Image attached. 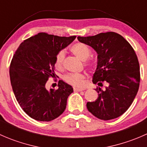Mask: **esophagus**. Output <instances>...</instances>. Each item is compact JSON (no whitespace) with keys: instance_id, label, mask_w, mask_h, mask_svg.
<instances>
[{"instance_id":"obj_1","label":"esophagus","mask_w":147,"mask_h":147,"mask_svg":"<svg viewBox=\"0 0 147 147\" xmlns=\"http://www.w3.org/2000/svg\"><path fill=\"white\" fill-rule=\"evenodd\" d=\"M73 90H74V91H76V92H80V91H83V90H84V89L77 88V87H74Z\"/></svg>"}]
</instances>
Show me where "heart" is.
<instances>
[{
	"mask_svg": "<svg viewBox=\"0 0 147 147\" xmlns=\"http://www.w3.org/2000/svg\"><path fill=\"white\" fill-rule=\"evenodd\" d=\"M70 50L76 57L82 61H84V66L90 69H92L94 68V65L93 63L87 60L90 57L92 53L90 49L87 45L81 42H78L74 44L70 47ZM65 57V54L63 50H60L56 55L55 58V67L58 70H62L64 67ZM85 73H68L63 78L65 82L78 87H82L85 85Z\"/></svg>",
	"mask_w": 147,
	"mask_h": 147,
	"instance_id": "b5f03b06",
	"label": "heart"
}]
</instances>
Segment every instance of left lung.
I'll use <instances>...</instances> for the list:
<instances>
[{"mask_svg": "<svg viewBox=\"0 0 147 147\" xmlns=\"http://www.w3.org/2000/svg\"><path fill=\"white\" fill-rule=\"evenodd\" d=\"M80 42L90 45L97 53V67L93 83L107 87L95 89L98 97L87 102V108L102 120L121 116L131 105L140 82V68L135 51L121 35L115 32H101L94 36L80 37Z\"/></svg>", "mask_w": 147, "mask_h": 147, "instance_id": "left-lung-1", "label": "left lung"}]
</instances>
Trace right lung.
I'll list each match as a JSON object with an SVG mask.
<instances>
[{"label":"right lung","instance_id":"right-lung-1","mask_svg":"<svg viewBox=\"0 0 147 147\" xmlns=\"http://www.w3.org/2000/svg\"><path fill=\"white\" fill-rule=\"evenodd\" d=\"M75 38L40 32L25 40L15 52L9 69L12 88L20 107L32 119L50 121L65 111L72 87L60 80L58 89L48 91L45 84L57 76V53Z\"/></svg>","mask_w":147,"mask_h":147}]
</instances>
